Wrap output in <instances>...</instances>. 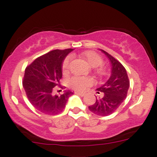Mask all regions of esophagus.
Instances as JSON below:
<instances>
[{
  "instance_id": "esophagus-1",
  "label": "esophagus",
  "mask_w": 157,
  "mask_h": 157,
  "mask_svg": "<svg viewBox=\"0 0 157 157\" xmlns=\"http://www.w3.org/2000/svg\"><path fill=\"white\" fill-rule=\"evenodd\" d=\"M76 94H78V95L81 96H85V93H83V92H75Z\"/></svg>"
}]
</instances>
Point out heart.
I'll return each instance as SVG.
<instances>
[{"label":"heart","instance_id":"b5f03b06","mask_svg":"<svg viewBox=\"0 0 157 157\" xmlns=\"http://www.w3.org/2000/svg\"><path fill=\"white\" fill-rule=\"evenodd\" d=\"M79 56L91 68H96L94 70V73L97 75L103 76L106 75L105 68L101 66L103 63V58L100 54L93 51H86L82 53ZM70 63H71V57H66L62 64V71L64 74H66L68 72ZM99 65L100 66L99 67ZM92 83H93L92 79L89 78H81V77H74L68 81L70 87L77 91H83L86 87L92 84Z\"/></svg>","mask_w":157,"mask_h":157}]
</instances>
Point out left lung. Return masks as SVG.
Instances as JSON below:
<instances>
[{"mask_svg":"<svg viewBox=\"0 0 157 157\" xmlns=\"http://www.w3.org/2000/svg\"><path fill=\"white\" fill-rule=\"evenodd\" d=\"M100 50L105 54L110 62L111 75L108 81L97 89L98 91L103 92V96L96 97L95 103L89 106V109L96 115L108 116L113 113L125 100L130 82L122 64L108 52L103 49Z\"/></svg>","mask_w":157,"mask_h":157,"instance_id":"left-lung-1","label":"left lung"}]
</instances>
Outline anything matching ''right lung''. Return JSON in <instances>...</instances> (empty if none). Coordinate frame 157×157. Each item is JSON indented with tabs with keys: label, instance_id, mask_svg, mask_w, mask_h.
Segmentation results:
<instances>
[{
	"label": "right lung",
	"instance_id": "add662e5",
	"mask_svg": "<svg viewBox=\"0 0 157 157\" xmlns=\"http://www.w3.org/2000/svg\"><path fill=\"white\" fill-rule=\"evenodd\" d=\"M73 49H55L40 56L25 70L23 86L27 98L35 108L50 115L59 114L65 108L68 98L73 93L67 90L63 94H54L62 78V64ZM62 88L61 85H59Z\"/></svg>",
	"mask_w": 157,
	"mask_h": 157
}]
</instances>
